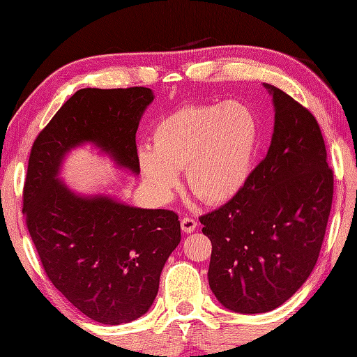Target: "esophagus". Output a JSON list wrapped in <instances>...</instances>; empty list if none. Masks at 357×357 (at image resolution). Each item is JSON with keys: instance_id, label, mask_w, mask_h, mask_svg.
<instances>
[{"instance_id": "1", "label": "esophagus", "mask_w": 357, "mask_h": 357, "mask_svg": "<svg viewBox=\"0 0 357 357\" xmlns=\"http://www.w3.org/2000/svg\"><path fill=\"white\" fill-rule=\"evenodd\" d=\"M197 226H198L197 220H193L190 217H184L183 220H181V229H183L184 232H187V234H189V232L195 231Z\"/></svg>"}]
</instances>
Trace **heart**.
<instances>
[{
	"mask_svg": "<svg viewBox=\"0 0 357 357\" xmlns=\"http://www.w3.org/2000/svg\"><path fill=\"white\" fill-rule=\"evenodd\" d=\"M153 150L139 153L142 178L159 203H167L185 170L189 190L207 204L234 198L251 173L259 148V121L236 101L190 105L162 119Z\"/></svg>",
	"mask_w": 357,
	"mask_h": 357,
	"instance_id": "obj_1",
	"label": "heart"
}]
</instances>
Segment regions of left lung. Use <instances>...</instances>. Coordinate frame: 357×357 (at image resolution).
Returning <instances> with one entry per match:
<instances>
[{"instance_id":"obj_1","label":"left lung","mask_w":357,"mask_h":357,"mask_svg":"<svg viewBox=\"0 0 357 357\" xmlns=\"http://www.w3.org/2000/svg\"><path fill=\"white\" fill-rule=\"evenodd\" d=\"M275 132L243 189L199 217L212 243L209 286L226 309L273 310L300 289L319 259L334 193L315 116L273 86Z\"/></svg>"}]
</instances>
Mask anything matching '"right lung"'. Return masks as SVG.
<instances>
[{"label":"right lung","mask_w":357,"mask_h":357,"mask_svg":"<svg viewBox=\"0 0 357 357\" xmlns=\"http://www.w3.org/2000/svg\"><path fill=\"white\" fill-rule=\"evenodd\" d=\"M153 98L146 87L77 90L37 135L28 160L23 213L45 273L102 325L129 323L151 307L160 271L181 242L178 213L79 197L57 174L63 156L84 142L139 173L135 132Z\"/></svg>","instance_id":"right-lung-1"}]
</instances>
